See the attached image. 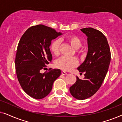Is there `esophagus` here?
Segmentation results:
<instances>
[{
	"instance_id": "34e87169",
	"label": "esophagus",
	"mask_w": 122,
	"mask_h": 122,
	"mask_svg": "<svg viewBox=\"0 0 122 122\" xmlns=\"http://www.w3.org/2000/svg\"><path fill=\"white\" fill-rule=\"evenodd\" d=\"M61 74H62V75H64V76H66V75H67V73L65 71H61Z\"/></svg>"
}]
</instances>
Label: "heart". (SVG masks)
<instances>
[{"mask_svg": "<svg viewBox=\"0 0 122 122\" xmlns=\"http://www.w3.org/2000/svg\"><path fill=\"white\" fill-rule=\"evenodd\" d=\"M68 41L73 48L76 49V51L78 54H83L84 51L83 49L80 48L82 46L81 40L76 36H69ZM61 46V40L57 39L53 41L51 46V52L55 56H58L60 54ZM79 61L76 57H69V56H63L56 60L55 62L56 67L64 71H70L73 68L76 67L78 65Z\"/></svg>", "mask_w": 122, "mask_h": 122, "instance_id": "b5f03b06", "label": "heart"}]
</instances>
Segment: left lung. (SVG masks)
Here are the masks:
<instances>
[{"label": "left lung", "instance_id": "8db88e82", "mask_svg": "<svg viewBox=\"0 0 122 122\" xmlns=\"http://www.w3.org/2000/svg\"><path fill=\"white\" fill-rule=\"evenodd\" d=\"M81 30L88 36L87 56L78 68L79 72H84V78L76 76L69 91L73 97L83 100L93 96L101 86L108 72L111 54L107 39L101 31L92 28Z\"/></svg>", "mask_w": 122, "mask_h": 122}]
</instances>
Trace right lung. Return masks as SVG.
Listing matches in <instances>:
<instances>
[{"label":"right lung","instance_id":"1","mask_svg":"<svg viewBox=\"0 0 122 122\" xmlns=\"http://www.w3.org/2000/svg\"><path fill=\"white\" fill-rule=\"evenodd\" d=\"M61 34L40 24L28 28L20 39L15 60L16 76L23 91L34 99H41L49 94L61 74L58 69L40 72L52 60L49 48L51 41Z\"/></svg>","mask_w":122,"mask_h":122}]
</instances>
